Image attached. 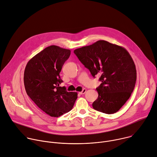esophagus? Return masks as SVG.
I'll return each mask as SVG.
<instances>
[{
  "label": "esophagus",
  "instance_id": "esophagus-1",
  "mask_svg": "<svg viewBox=\"0 0 157 157\" xmlns=\"http://www.w3.org/2000/svg\"><path fill=\"white\" fill-rule=\"evenodd\" d=\"M86 89H83L82 90V92H79V94H81V95H82V94H84L86 92Z\"/></svg>",
  "mask_w": 157,
  "mask_h": 157
}]
</instances>
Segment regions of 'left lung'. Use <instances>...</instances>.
<instances>
[{
    "label": "left lung",
    "instance_id": "8db88e82",
    "mask_svg": "<svg viewBox=\"0 0 157 157\" xmlns=\"http://www.w3.org/2000/svg\"><path fill=\"white\" fill-rule=\"evenodd\" d=\"M74 54L95 77L101 82L93 108L107 114L118 112L133 91L136 71L134 62L124 47L105 40L75 49Z\"/></svg>",
    "mask_w": 157,
    "mask_h": 157
}]
</instances>
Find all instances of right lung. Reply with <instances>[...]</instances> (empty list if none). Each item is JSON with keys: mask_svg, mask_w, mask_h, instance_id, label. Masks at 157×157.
I'll return each instance as SVG.
<instances>
[{"mask_svg": "<svg viewBox=\"0 0 157 157\" xmlns=\"http://www.w3.org/2000/svg\"><path fill=\"white\" fill-rule=\"evenodd\" d=\"M71 50L50 45L32 57L27 63L24 76L25 89L29 97L47 115L59 117L71 111L77 98V92H69L60 72Z\"/></svg>", "mask_w": 157, "mask_h": 157, "instance_id": "obj_1", "label": "right lung"}]
</instances>
